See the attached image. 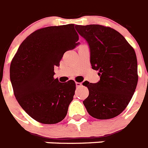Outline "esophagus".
<instances>
[{"label": "esophagus", "mask_w": 148, "mask_h": 148, "mask_svg": "<svg viewBox=\"0 0 148 148\" xmlns=\"http://www.w3.org/2000/svg\"><path fill=\"white\" fill-rule=\"evenodd\" d=\"M75 85H76V87H80L82 85V83L81 82H75Z\"/></svg>", "instance_id": "esophagus-1"}]
</instances>
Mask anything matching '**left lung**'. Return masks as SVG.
<instances>
[{"instance_id":"8db88e82","label":"left lung","mask_w":148,"mask_h":148,"mask_svg":"<svg viewBox=\"0 0 148 148\" xmlns=\"http://www.w3.org/2000/svg\"><path fill=\"white\" fill-rule=\"evenodd\" d=\"M75 29L88 41L91 66L100 75L98 82L83 83L89 91L83 103L94 118H114L126 108L137 86L135 50L120 33L108 26L76 25Z\"/></svg>"}]
</instances>
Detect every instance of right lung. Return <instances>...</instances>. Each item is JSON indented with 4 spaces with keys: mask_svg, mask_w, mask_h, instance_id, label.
Listing matches in <instances>:
<instances>
[{
    "mask_svg": "<svg viewBox=\"0 0 148 148\" xmlns=\"http://www.w3.org/2000/svg\"><path fill=\"white\" fill-rule=\"evenodd\" d=\"M78 40L74 24L38 29L22 42L11 61L10 77L16 101L38 123L55 124L66 116L75 83L54 79V66L66 51L79 45Z\"/></svg>",
    "mask_w": 148,
    "mask_h": 148,
    "instance_id": "add662e5",
    "label": "right lung"
}]
</instances>
